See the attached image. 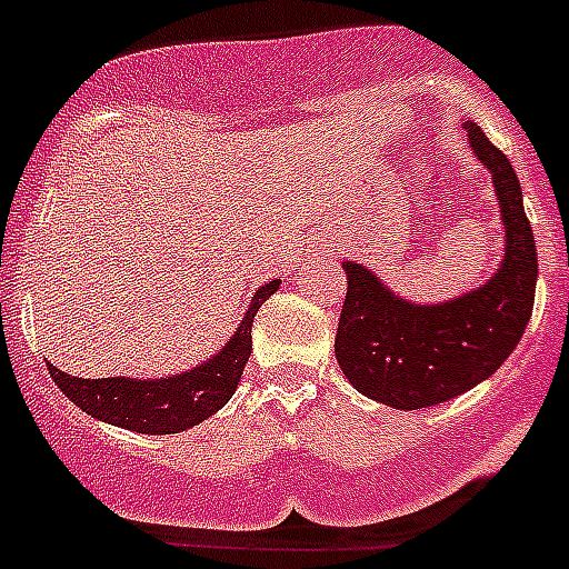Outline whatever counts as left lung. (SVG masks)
<instances>
[{"instance_id": "left-lung-1", "label": "left lung", "mask_w": 569, "mask_h": 569, "mask_svg": "<svg viewBox=\"0 0 569 569\" xmlns=\"http://www.w3.org/2000/svg\"><path fill=\"white\" fill-rule=\"evenodd\" d=\"M472 156L490 170L499 199L505 253L496 273L453 299L421 305L390 290L376 270L341 261L347 296L336 330V359L367 399L421 410L490 379L516 350L532 316L539 253L510 159L465 122Z\"/></svg>"}]
</instances>
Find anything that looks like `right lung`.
I'll return each instance as SVG.
<instances>
[{"mask_svg": "<svg viewBox=\"0 0 569 569\" xmlns=\"http://www.w3.org/2000/svg\"><path fill=\"white\" fill-rule=\"evenodd\" d=\"M281 279L261 284L241 316L239 328L222 350L208 361L170 376H113V379H79L48 361V370L64 396L93 419L124 427L144 436H168L190 430L222 410L239 387L241 370L253 350V316L279 290Z\"/></svg>", "mask_w": 569, "mask_h": 569, "instance_id": "add662e5", "label": "right lung"}]
</instances>
